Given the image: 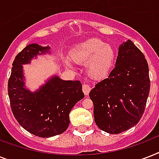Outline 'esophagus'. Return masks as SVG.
Wrapping results in <instances>:
<instances>
[{
  "mask_svg": "<svg viewBox=\"0 0 159 159\" xmlns=\"http://www.w3.org/2000/svg\"><path fill=\"white\" fill-rule=\"evenodd\" d=\"M82 90H83L84 94L86 95V96H88L90 91H91V87H90V85L84 83V84H83V86H82Z\"/></svg>",
  "mask_w": 159,
  "mask_h": 159,
  "instance_id": "34e87169",
  "label": "esophagus"
}]
</instances>
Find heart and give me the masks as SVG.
I'll list each match as a JSON object with an SVG mask.
<instances>
[{
  "mask_svg": "<svg viewBox=\"0 0 159 159\" xmlns=\"http://www.w3.org/2000/svg\"><path fill=\"white\" fill-rule=\"evenodd\" d=\"M70 57L79 64L86 63L87 72L90 77L101 78L108 74L116 59V52L108 43L100 39H91L75 44L70 52ZM71 67L68 60H65Z\"/></svg>",
  "mask_w": 159,
  "mask_h": 159,
  "instance_id": "obj_1",
  "label": "heart"
}]
</instances>
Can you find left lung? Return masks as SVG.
<instances>
[{
  "label": "left lung",
  "mask_w": 159,
  "mask_h": 159,
  "mask_svg": "<svg viewBox=\"0 0 159 159\" xmlns=\"http://www.w3.org/2000/svg\"><path fill=\"white\" fill-rule=\"evenodd\" d=\"M149 89L147 60L128 39L119 46L116 67L89 93L97 125L112 134L136 125L143 116Z\"/></svg>",
  "instance_id": "8db88e82"
}]
</instances>
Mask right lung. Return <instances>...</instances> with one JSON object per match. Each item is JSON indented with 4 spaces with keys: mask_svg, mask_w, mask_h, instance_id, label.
<instances>
[{
    "mask_svg": "<svg viewBox=\"0 0 159 159\" xmlns=\"http://www.w3.org/2000/svg\"><path fill=\"white\" fill-rule=\"evenodd\" d=\"M50 53L49 46H26L16 55L8 82L11 111L16 120L25 130L41 138L63 133L69 125L70 111L84 98L80 81H66L57 75L48 77L34 92L26 87L23 65Z\"/></svg>",
    "mask_w": 159,
    "mask_h": 159,
    "instance_id": "add662e5",
    "label": "right lung"
}]
</instances>
